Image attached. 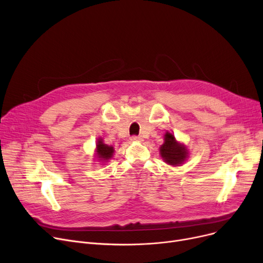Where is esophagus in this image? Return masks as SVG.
I'll use <instances>...</instances> for the list:
<instances>
[{
	"label": "esophagus",
	"mask_w": 263,
	"mask_h": 263,
	"mask_svg": "<svg viewBox=\"0 0 263 263\" xmlns=\"http://www.w3.org/2000/svg\"><path fill=\"white\" fill-rule=\"evenodd\" d=\"M131 141H133V142H142L143 139H142V136H140V135H133V136H131Z\"/></svg>",
	"instance_id": "obj_1"
}]
</instances>
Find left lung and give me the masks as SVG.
Here are the masks:
<instances>
[{
  "instance_id": "obj_1",
  "label": "left lung",
  "mask_w": 263,
  "mask_h": 263,
  "mask_svg": "<svg viewBox=\"0 0 263 263\" xmlns=\"http://www.w3.org/2000/svg\"><path fill=\"white\" fill-rule=\"evenodd\" d=\"M160 154L164 161L170 165L182 164L187 156L186 148L176 142L175 136L167 132L164 136V144L160 148Z\"/></svg>"
}]
</instances>
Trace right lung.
<instances>
[{
    "label": "right lung",
    "instance_id": "right-lung-1",
    "mask_svg": "<svg viewBox=\"0 0 263 263\" xmlns=\"http://www.w3.org/2000/svg\"><path fill=\"white\" fill-rule=\"evenodd\" d=\"M114 153V148L112 146H108L106 144H103L101 140L98 141L97 144V155L101 160H108L112 158Z\"/></svg>",
    "mask_w": 263,
    "mask_h": 263
}]
</instances>
